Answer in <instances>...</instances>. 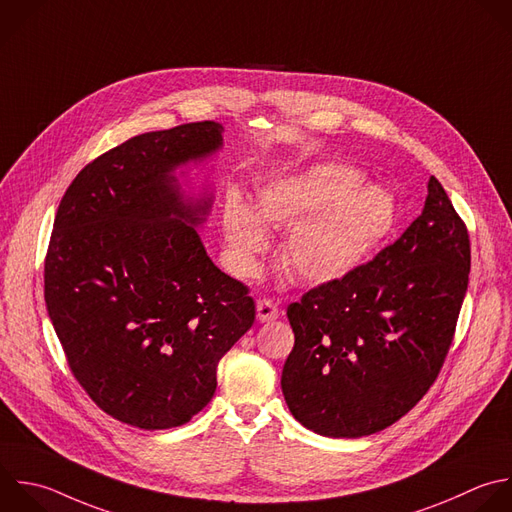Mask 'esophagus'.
Returning a JSON list of instances; mask_svg holds the SVG:
<instances>
[{
	"label": "esophagus",
	"mask_w": 512,
	"mask_h": 512,
	"mask_svg": "<svg viewBox=\"0 0 512 512\" xmlns=\"http://www.w3.org/2000/svg\"><path fill=\"white\" fill-rule=\"evenodd\" d=\"M256 314H258V320H260V322H272V320L278 318V306H276L272 300L262 298V300H258V304H256Z\"/></svg>",
	"instance_id": "esophagus-1"
}]
</instances>
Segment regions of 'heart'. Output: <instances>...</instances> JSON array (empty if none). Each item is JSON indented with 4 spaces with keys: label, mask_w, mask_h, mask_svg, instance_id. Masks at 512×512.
I'll list each match as a JSON object with an SVG mask.
<instances>
[{
    "label": "heart",
    "mask_w": 512,
    "mask_h": 512,
    "mask_svg": "<svg viewBox=\"0 0 512 512\" xmlns=\"http://www.w3.org/2000/svg\"><path fill=\"white\" fill-rule=\"evenodd\" d=\"M254 208L264 224L290 230L284 262L296 276L312 282L338 280L356 270L396 224L394 198L380 188L362 186V176L342 164H320L274 182L258 194ZM257 219L238 196L228 198L224 230L238 262L248 270L254 254L268 246Z\"/></svg>",
    "instance_id": "obj_1"
}]
</instances>
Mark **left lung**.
Listing matches in <instances>:
<instances>
[{"label": "left lung", "mask_w": 512, "mask_h": 512, "mask_svg": "<svg viewBox=\"0 0 512 512\" xmlns=\"http://www.w3.org/2000/svg\"><path fill=\"white\" fill-rule=\"evenodd\" d=\"M468 272L466 224L432 176L422 214L398 240L288 306L294 348L282 392L294 418L332 438L402 418L444 364Z\"/></svg>", "instance_id": "8db88e82"}]
</instances>
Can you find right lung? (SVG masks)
<instances>
[{
    "instance_id": "add662e5",
    "label": "right lung",
    "mask_w": 512,
    "mask_h": 512,
    "mask_svg": "<svg viewBox=\"0 0 512 512\" xmlns=\"http://www.w3.org/2000/svg\"><path fill=\"white\" fill-rule=\"evenodd\" d=\"M222 144L206 120L126 140L68 186L44 264L68 366L112 418L186 424L216 392L220 358L256 318L250 288L208 258L172 170Z\"/></svg>"
}]
</instances>
